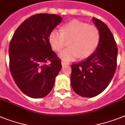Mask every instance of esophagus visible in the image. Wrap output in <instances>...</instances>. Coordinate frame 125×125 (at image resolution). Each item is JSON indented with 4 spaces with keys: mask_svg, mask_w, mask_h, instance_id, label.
I'll use <instances>...</instances> for the list:
<instances>
[{
    "mask_svg": "<svg viewBox=\"0 0 125 125\" xmlns=\"http://www.w3.org/2000/svg\"><path fill=\"white\" fill-rule=\"evenodd\" d=\"M61 64L62 66H66V65H69L70 64H69L68 62H65L64 61H62L61 62Z\"/></svg>",
    "mask_w": 125,
    "mask_h": 125,
    "instance_id": "obj_1",
    "label": "esophagus"
}]
</instances>
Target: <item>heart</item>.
<instances>
[{
	"mask_svg": "<svg viewBox=\"0 0 125 125\" xmlns=\"http://www.w3.org/2000/svg\"><path fill=\"white\" fill-rule=\"evenodd\" d=\"M100 40L97 27L79 20H72L61 28V32L53 30L48 41L53 50L59 52L69 41V48L59 54L65 61L75 60L79 57L85 58L95 51Z\"/></svg>",
	"mask_w": 125,
	"mask_h": 125,
	"instance_id": "obj_1",
	"label": "heart"
}]
</instances>
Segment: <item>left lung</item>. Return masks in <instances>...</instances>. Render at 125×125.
<instances>
[{
	"label": "left lung",
	"instance_id": "obj_1",
	"mask_svg": "<svg viewBox=\"0 0 125 125\" xmlns=\"http://www.w3.org/2000/svg\"><path fill=\"white\" fill-rule=\"evenodd\" d=\"M100 34L95 52L85 61L72 65L71 84L77 94L92 98L104 91L117 66V47L112 32L103 21L93 18Z\"/></svg>",
	"mask_w": 125,
	"mask_h": 125
}]
</instances>
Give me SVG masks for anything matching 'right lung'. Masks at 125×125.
Returning <instances> with one entry per match:
<instances>
[{
    "label": "right lung",
    "instance_id": "add662e5",
    "mask_svg": "<svg viewBox=\"0 0 125 125\" xmlns=\"http://www.w3.org/2000/svg\"><path fill=\"white\" fill-rule=\"evenodd\" d=\"M62 20L57 14H35L17 28L11 39L10 72L17 86L29 97L48 94L61 69V61L52 50L48 37Z\"/></svg>",
    "mask_w": 125,
    "mask_h": 125
}]
</instances>
